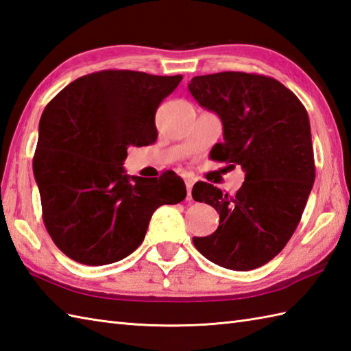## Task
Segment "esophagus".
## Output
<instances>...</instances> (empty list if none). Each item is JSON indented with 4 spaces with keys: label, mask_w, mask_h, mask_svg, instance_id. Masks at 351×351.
Segmentation results:
<instances>
[{
    "label": "esophagus",
    "mask_w": 351,
    "mask_h": 351,
    "mask_svg": "<svg viewBox=\"0 0 351 351\" xmlns=\"http://www.w3.org/2000/svg\"><path fill=\"white\" fill-rule=\"evenodd\" d=\"M184 183H186V189H188V199H191V197H192V186H193V180L192 178H186L184 180Z\"/></svg>",
    "instance_id": "esophagus-1"
}]
</instances>
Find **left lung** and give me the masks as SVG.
Here are the masks:
<instances>
[{
    "mask_svg": "<svg viewBox=\"0 0 351 351\" xmlns=\"http://www.w3.org/2000/svg\"><path fill=\"white\" fill-rule=\"evenodd\" d=\"M199 106L217 114L223 143L210 158L240 165L245 182L236 197L199 182L195 201L219 213V227L193 245L217 266L246 271L282 251L298 228L315 180L311 126L305 106L274 77L221 72L192 77Z\"/></svg>",
    "mask_w": 351,
    "mask_h": 351,
    "instance_id": "1",
    "label": "left lung"
}]
</instances>
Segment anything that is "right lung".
Here are the masks:
<instances>
[{"mask_svg": "<svg viewBox=\"0 0 351 351\" xmlns=\"http://www.w3.org/2000/svg\"><path fill=\"white\" fill-rule=\"evenodd\" d=\"M182 80L102 70L46 105L33 171L45 227L69 258L87 266L126 258L143 243L154 210L186 198L173 171L144 178L123 169L130 145L156 141V111Z\"/></svg>", "mask_w": 351, "mask_h": 351, "instance_id": "right-lung-1", "label": "right lung"}]
</instances>
